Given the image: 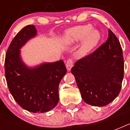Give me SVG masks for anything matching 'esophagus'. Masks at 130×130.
Instances as JSON below:
<instances>
[{
	"instance_id": "esophagus-1",
	"label": "esophagus",
	"mask_w": 130,
	"mask_h": 130,
	"mask_svg": "<svg viewBox=\"0 0 130 130\" xmlns=\"http://www.w3.org/2000/svg\"><path fill=\"white\" fill-rule=\"evenodd\" d=\"M73 66V60L71 59H69L66 62V67L68 71H70L72 67Z\"/></svg>"
}]
</instances>
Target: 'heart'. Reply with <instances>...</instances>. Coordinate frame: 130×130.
<instances>
[{
    "instance_id": "1",
    "label": "heart",
    "mask_w": 130,
    "mask_h": 130,
    "mask_svg": "<svg viewBox=\"0 0 130 130\" xmlns=\"http://www.w3.org/2000/svg\"><path fill=\"white\" fill-rule=\"evenodd\" d=\"M66 39L70 42H77L83 39L82 51H90L98 44L101 40V34L97 29H92L90 24L78 25L69 29L65 35Z\"/></svg>"
}]
</instances>
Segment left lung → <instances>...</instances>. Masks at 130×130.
<instances>
[{"label": "left lung", "mask_w": 130, "mask_h": 130, "mask_svg": "<svg viewBox=\"0 0 130 130\" xmlns=\"http://www.w3.org/2000/svg\"><path fill=\"white\" fill-rule=\"evenodd\" d=\"M82 97L88 105L103 107L119 95L124 74L123 51L111 29L105 43L71 68Z\"/></svg>", "instance_id": "left-lung-1"}]
</instances>
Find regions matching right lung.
<instances>
[{
    "mask_svg": "<svg viewBox=\"0 0 130 130\" xmlns=\"http://www.w3.org/2000/svg\"><path fill=\"white\" fill-rule=\"evenodd\" d=\"M36 33L35 26L29 25L17 34L6 53L5 72L9 91L18 105L32 113H44L57 106L59 83L67 69L62 60L34 68L23 63L19 49Z\"/></svg>",
    "mask_w": 130,
    "mask_h": 130,
    "instance_id": "right-lung-1",
    "label": "right lung"
}]
</instances>
